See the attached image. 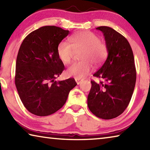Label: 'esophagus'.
I'll return each instance as SVG.
<instances>
[{
    "label": "esophagus",
    "instance_id": "1",
    "mask_svg": "<svg viewBox=\"0 0 150 150\" xmlns=\"http://www.w3.org/2000/svg\"><path fill=\"white\" fill-rule=\"evenodd\" d=\"M82 81H83L82 79H75V81H76V83H77V85H79Z\"/></svg>",
    "mask_w": 150,
    "mask_h": 150
}]
</instances>
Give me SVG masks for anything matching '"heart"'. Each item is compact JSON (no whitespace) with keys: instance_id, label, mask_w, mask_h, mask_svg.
Returning <instances> with one entry per match:
<instances>
[{"instance_id":"b5f03b06","label":"heart","mask_w":150,"mask_h":150,"mask_svg":"<svg viewBox=\"0 0 150 150\" xmlns=\"http://www.w3.org/2000/svg\"><path fill=\"white\" fill-rule=\"evenodd\" d=\"M69 43L59 42L57 47L58 57L65 64L69 63L74 51L83 50L79 62L72 63L67 69V74L75 79H82L92 71V62L98 66L105 62L108 54L106 45L100 42V38L91 32H82L72 35Z\"/></svg>"}]
</instances>
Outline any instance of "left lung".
<instances>
[{
	"label": "left lung",
	"mask_w": 150,
	"mask_h": 150,
	"mask_svg": "<svg viewBox=\"0 0 150 150\" xmlns=\"http://www.w3.org/2000/svg\"><path fill=\"white\" fill-rule=\"evenodd\" d=\"M96 29L103 33L108 56L93 75L105 83L91 81L87 105L93 115L109 120L120 115L128 106L135 87L136 67L130 45L122 35L108 26Z\"/></svg>",
	"instance_id": "left-lung-1"
}]
</instances>
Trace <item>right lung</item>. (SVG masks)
Returning a JSON list of instances; mask_svg holds the SVG:
<instances>
[{
	"label": "right lung",
	"mask_w": 150,
	"mask_h": 150,
	"mask_svg": "<svg viewBox=\"0 0 150 150\" xmlns=\"http://www.w3.org/2000/svg\"><path fill=\"white\" fill-rule=\"evenodd\" d=\"M69 30L55 26L40 28L22 42L18 53L15 85L28 110L40 116L55 113L65 105L70 91L77 85L74 79H55L65 66L58 57V44Z\"/></svg>",
	"instance_id": "right-lung-1"
}]
</instances>
